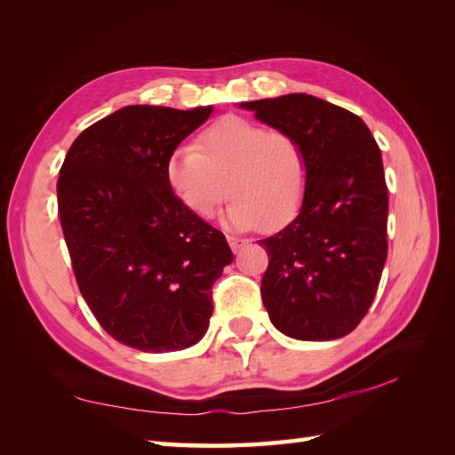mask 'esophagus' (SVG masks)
<instances>
[{
    "mask_svg": "<svg viewBox=\"0 0 455 455\" xmlns=\"http://www.w3.org/2000/svg\"><path fill=\"white\" fill-rule=\"evenodd\" d=\"M228 244L230 248H233V252H238L240 248H243L244 244H248L246 238H238V236H228Z\"/></svg>",
    "mask_w": 455,
    "mask_h": 455,
    "instance_id": "obj_1",
    "label": "esophagus"
}]
</instances>
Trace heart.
<instances>
[{
    "label": "heart",
    "instance_id": "obj_1",
    "mask_svg": "<svg viewBox=\"0 0 455 455\" xmlns=\"http://www.w3.org/2000/svg\"><path fill=\"white\" fill-rule=\"evenodd\" d=\"M170 191L199 219H212L227 196L233 230H275L301 211L307 196L305 150L287 132H272L254 121L225 117L199 134L193 147L170 152L164 166Z\"/></svg>",
    "mask_w": 455,
    "mask_h": 455
}]
</instances>
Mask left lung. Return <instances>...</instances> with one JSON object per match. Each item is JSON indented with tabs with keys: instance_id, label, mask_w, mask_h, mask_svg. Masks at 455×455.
Listing matches in <instances>:
<instances>
[{
	"instance_id": "left-lung-1",
	"label": "left lung",
	"mask_w": 455,
	"mask_h": 455,
	"mask_svg": "<svg viewBox=\"0 0 455 455\" xmlns=\"http://www.w3.org/2000/svg\"><path fill=\"white\" fill-rule=\"evenodd\" d=\"M295 137L308 164L301 211L277 235L258 240L269 266L262 301L269 321L295 340L350 334L365 316L387 259L381 150L347 109L307 93L238 103Z\"/></svg>"
}]
</instances>
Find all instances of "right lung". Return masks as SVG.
Instances as JSON below:
<instances>
[{
	"mask_svg": "<svg viewBox=\"0 0 455 455\" xmlns=\"http://www.w3.org/2000/svg\"><path fill=\"white\" fill-rule=\"evenodd\" d=\"M212 108L127 105L85 129L56 183L58 215L85 303L115 340L176 352L205 336L227 238L173 197L164 166Z\"/></svg>",
	"mask_w": 455,
	"mask_h": 455,
	"instance_id": "add662e5",
	"label": "right lung"
}]
</instances>
